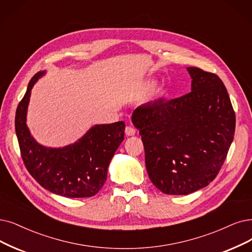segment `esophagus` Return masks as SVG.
<instances>
[{"label":"esophagus","mask_w":252,"mask_h":252,"mask_svg":"<svg viewBox=\"0 0 252 252\" xmlns=\"http://www.w3.org/2000/svg\"><path fill=\"white\" fill-rule=\"evenodd\" d=\"M125 134L127 136L134 135L135 134V129L133 127H131V126H126V128H125Z\"/></svg>","instance_id":"obj_1"}]
</instances>
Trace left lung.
Returning a JSON list of instances; mask_svg holds the SVG:
<instances>
[{
	"label": "left lung",
	"mask_w": 252,
	"mask_h": 252,
	"mask_svg": "<svg viewBox=\"0 0 252 252\" xmlns=\"http://www.w3.org/2000/svg\"><path fill=\"white\" fill-rule=\"evenodd\" d=\"M191 92L138 106L132 123L145 147L149 178L165 194L186 195L208 186L223 165L236 116L216 74L187 67Z\"/></svg>",
	"instance_id": "obj_1"
}]
</instances>
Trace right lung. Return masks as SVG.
Instances as JSON below:
<instances>
[{
  "label": "right lung",
  "mask_w": 252,
  "mask_h": 252,
  "mask_svg": "<svg viewBox=\"0 0 252 252\" xmlns=\"http://www.w3.org/2000/svg\"><path fill=\"white\" fill-rule=\"evenodd\" d=\"M45 71L37 72L28 85L15 115V131L24 163L31 176L55 194L90 197L102 188L110 160L124 139L123 121L94 125L74 144L48 148L37 143L27 125L31 91Z\"/></svg>",
  "instance_id": "obj_1"
}]
</instances>
